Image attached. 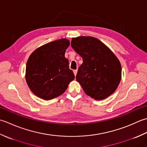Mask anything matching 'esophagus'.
Instances as JSON below:
<instances>
[{"mask_svg": "<svg viewBox=\"0 0 147 147\" xmlns=\"http://www.w3.org/2000/svg\"><path fill=\"white\" fill-rule=\"evenodd\" d=\"M74 73L75 76H76L77 73V70H74Z\"/></svg>", "mask_w": 147, "mask_h": 147, "instance_id": "1", "label": "esophagus"}]
</instances>
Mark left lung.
I'll use <instances>...</instances> for the list:
<instances>
[{
  "label": "left lung",
  "instance_id": "left-lung-1",
  "mask_svg": "<svg viewBox=\"0 0 147 147\" xmlns=\"http://www.w3.org/2000/svg\"><path fill=\"white\" fill-rule=\"evenodd\" d=\"M71 46L83 59L76 80L85 93L96 100L110 96L117 88L122 76L121 63L114 53L93 37L72 38Z\"/></svg>",
  "mask_w": 147,
  "mask_h": 147
}]
</instances>
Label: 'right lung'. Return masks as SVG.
Listing matches in <instances>:
<instances>
[{"label":"right lung","instance_id":"1","mask_svg":"<svg viewBox=\"0 0 147 147\" xmlns=\"http://www.w3.org/2000/svg\"><path fill=\"white\" fill-rule=\"evenodd\" d=\"M69 46V40L61 38L38 47L29 56L25 79L30 89L37 96L44 100L58 97L74 79L68 59L65 57Z\"/></svg>","mask_w":147,"mask_h":147}]
</instances>
